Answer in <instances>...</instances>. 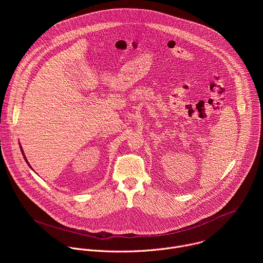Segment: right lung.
I'll list each match as a JSON object with an SVG mask.
<instances>
[{
	"mask_svg": "<svg viewBox=\"0 0 263 263\" xmlns=\"http://www.w3.org/2000/svg\"><path fill=\"white\" fill-rule=\"evenodd\" d=\"M21 148H22V147H21ZM22 152H23V151H22ZM23 154H24V153H23ZM24 158H25V160L27 161V159H26V157H25V156H24ZM27 163H28V161H27ZM28 164H29V163H28ZM29 165H30V164H29Z\"/></svg>",
	"mask_w": 263,
	"mask_h": 263,
	"instance_id": "add662e5",
	"label": "right lung"
}]
</instances>
